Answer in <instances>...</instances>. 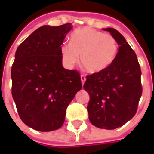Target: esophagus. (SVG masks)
Returning <instances> with one entry per match:
<instances>
[{"label":"esophagus","mask_w":154,"mask_h":154,"mask_svg":"<svg viewBox=\"0 0 154 154\" xmlns=\"http://www.w3.org/2000/svg\"><path fill=\"white\" fill-rule=\"evenodd\" d=\"M86 77L84 76V75H81V81H82V84L83 85L84 82H85V81H86Z\"/></svg>","instance_id":"34e87169"}]
</instances>
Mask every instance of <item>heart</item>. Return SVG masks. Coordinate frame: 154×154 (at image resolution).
Segmentation results:
<instances>
[{
  "mask_svg": "<svg viewBox=\"0 0 154 154\" xmlns=\"http://www.w3.org/2000/svg\"><path fill=\"white\" fill-rule=\"evenodd\" d=\"M118 52L116 38L89 27L72 33L69 44H63L60 53L64 64L73 66L80 55V63L90 73L102 72L112 63Z\"/></svg>",
  "mask_w": 154,
  "mask_h": 154,
  "instance_id": "heart-1",
  "label": "heart"
}]
</instances>
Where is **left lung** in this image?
I'll use <instances>...</instances> for the list:
<instances>
[{
    "instance_id": "8db88e82",
    "label": "left lung",
    "mask_w": 154,
    "mask_h": 154,
    "mask_svg": "<svg viewBox=\"0 0 154 154\" xmlns=\"http://www.w3.org/2000/svg\"><path fill=\"white\" fill-rule=\"evenodd\" d=\"M110 32L119 45L116 59L106 69L87 77L84 90L90 96L87 111L97 128L115 129L132 119L142 95L141 70L128 42L113 28Z\"/></svg>"
}]
</instances>
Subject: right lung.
Instances as JSON below:
<instances>
[{"label": "right lung", "instance_id": "1", "mask_svg": "<svg viewBox=\"0 0 154 154\" xmlns=\"http://www.w3.org/2000/svg\"><path fill=\"white\" fill-rule=\"evenodd\" d=\"M72 29L70 23L43 25L15 52L12 97L22 121L35 130L59 129L68 105L82 89L78 72L65 69L62 64L60 47Z\"/></svg>", "mask_w": 154, "mask_h": 154}]
</instances>
